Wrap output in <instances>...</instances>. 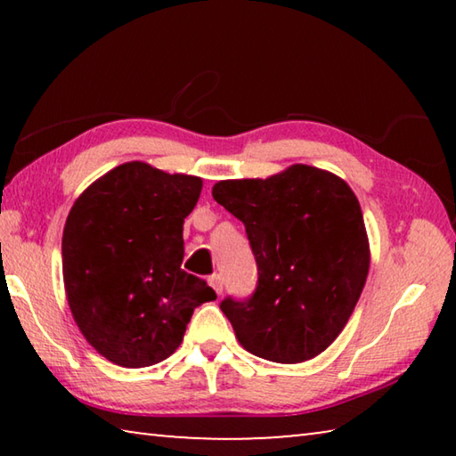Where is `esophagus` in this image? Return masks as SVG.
<instances>
[{"instance_id": "1", "label": "esophagus", "mask_w": 456, "mask_h": 456, "mask_svg": "<svg viewBox=\"0 0 456 456\" xmlns=\"http://www.w3.org/2000/svg\"><path fill=\"white\" fill-rule=\"evenodd\" d=\"M209 285L211 288L217 291V296H221V291H223V280H221V275L219 273H213L211 277H209Z\"/></svg>"}]
</instances>
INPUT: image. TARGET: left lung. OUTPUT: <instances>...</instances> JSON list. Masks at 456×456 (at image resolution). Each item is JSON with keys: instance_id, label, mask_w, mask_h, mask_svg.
<instances>
[{"instance_id": "left-lung-1", "label": "left lung", "mask_w": 456, "mask_h": 456, "mask_svg": "<svg viewBox=\"0 0 456 456\" xmlns=\"http://www.w3.org/2000/svg\"><path fill=\"white\" fill-rule=\"evenodd\" d=\"M213 199L243 221L257 261V289L221 310L239 344L259 358L299 364L339 336L370 269L362 209L348 183L310 165L267 179H231Z\"/></svg>"}]
</instances>
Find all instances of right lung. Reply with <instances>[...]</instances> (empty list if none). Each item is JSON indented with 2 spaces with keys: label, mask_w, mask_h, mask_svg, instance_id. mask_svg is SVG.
Wrapping results in <instances>:
<instances>
[{
  "label": "right lung",
  "mask_w": 456,
  "mask_h": 456,
  "mask_svg": "<svg viewBox=\"0 0 456 456\" xmlns=\"http://www.w3.org/2000/svg\"><path fill=\"white\" fill-rule=\"evenodd\" d=\"M203 179L142 160L114 167L74 200L61 237L72 318L100 356L122 368L163 362L195 307L217 299L183 272V223Z\"/></svg>",
  "instance_id": "1"
}]
</instances>
